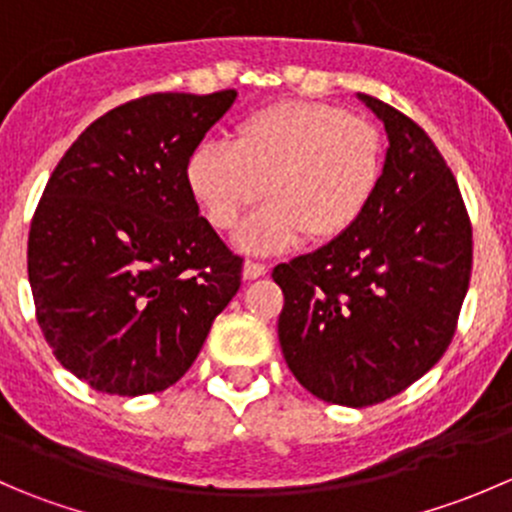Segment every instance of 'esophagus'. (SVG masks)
<instances>
[{
    "label": "esophagus",
    "instance_id": "esophagus-1",
    "mask_svg": "<svg viewBox=\"0 0 512 512\" xmlns=\"http://www.w3.org/2000/svg\"><path fill=\"white\" fill-rule=\"evenodd\" d=\"M265 272H267V267L262 265V262L247 260L245 265H242V277H245V280H257V277H262Z\"/></svg>",
    "mask_w": 512,
    "mask_h": 512
}]
</instances>
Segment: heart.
Segmentation results:
<instances>
[{
    "label": "heart",
    "mask_w": 512,
    "mask_h": 512,
    "mask_svg": "<svg viewBox=\"0 0 512 512\" xmlns=\"http://www.w3.org/2000/svg\"><path fill=\"white\" fill-rule=\"evenodd\" d=\"M188 195L215 230H230L262 193L270 198L235 245L270 255L332 242L356 225L381 180V138L371 123L327 103L285 101L232 131V148L203 141L183 168Z\"/></svg>",
    "instance_id": "obj_1"
}]
</instances>
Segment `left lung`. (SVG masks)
I'll list each match as a JSON object with an SVG mask.
<instances>
[{
	"instance_id": "1",
	"label": "left lung",
	"mask_w": 512,
	"mask_h": 512,
	"mask_svg": "<svg viewBox=\"0 0 512 512\" xmlns=\"http://www.w3.org/2000/svg\"><path fill=\"white\" fill-rule=\"evenodd\" d=\"M384 123L379 188L356 225L277 265V334L294 379L329 404L364 409L421 379L456 329L471 280V223L438 148L409 116L356 94Z\"/></svg>"
}]
</instances>
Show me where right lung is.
<instances>
[{"instance_id": "obj_1", "label": "right lung", "mask_w": 512, "mask_h": 512, "mask_svg": "<svg viewBox=\"0 0 512 512\" xmlns=\"http://www.w3.org/2000/svg\"><path fill=\"white\" fill-rule=\"evenodd\" d=\"M237 91L153 94L96 118L46 183L29 285L54 356L91 389L173 386L240 289V257L200 218L183 168Z\"/></svg>"}]
</instances>
